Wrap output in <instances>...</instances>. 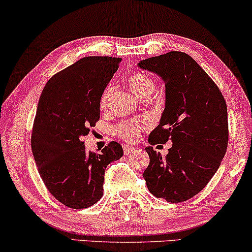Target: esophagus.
<instances>
[{
    "label": "esophagus",
    "instance_id": "esophagus-1",
    "mask_svg": "<svg viewBox=\"0 0 252 252\" xmlns=\"http://www.w3.org/2000/svg\"><path fill=\"white\" fill-rule=\"evenodd\" d=\"M123 149H124V154H125V155H129V154H132L133 151H135L136 148H135V147L127 146V144H124Z\"/></svg>",
    "mask_w": 252,
    "mask_h": 252
}]
</instances>
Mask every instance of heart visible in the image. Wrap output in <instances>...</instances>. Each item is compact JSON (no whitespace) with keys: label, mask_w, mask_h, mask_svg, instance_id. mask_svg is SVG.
<instances>
[{"label":"heart","mask_w":252,"mask_h":252,"mask_svg":"<svg viewBox=\"0 0 252 252\" xmlns=\"http://www.w3.org/2000/svg\"><path fill=\"white\" fill-rule=\"evenodd\" d=\"M127 85L132 93L139 98L143 96L150 95L154 92V82L148 75L140 73V72H134L127 79ZM113 92V86L108 85L103 89L101 96H99V106L101 109L108 108L110 97ZM148 127L146 120L140 118H134L127 122H124L116 128L117 134L126 141H135L139 139L140 132L144 130Z\"/></svg>","instance_id":"b5f03b06"}]
</instances>
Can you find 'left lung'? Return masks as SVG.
I'll use <instances>...</instances> for the list:
<instances>
[{
    "instance_id": "obj_1",
    "label": "left lung",
    "mask_w": 252,
    "mask_h": 252,
    "mask_svg": "<svg viewBox=\"0 0 252 252\" xmlns=\"http://www.w3.org/2000/svg\"><path fill=\"white\" fill-rule=\"evenodd\" d=\"M137 67L160 77L165 108L150 144L172 147L161 156L147 147L150 161L143 178L157 198L180 203L198 194L220 166L228 143L225 98L195 60L180 51L147 58Z\"/></svg>"
}]
</instances>
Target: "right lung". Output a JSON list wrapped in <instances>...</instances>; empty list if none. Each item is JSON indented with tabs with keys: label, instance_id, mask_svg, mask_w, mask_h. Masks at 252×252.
Instances as JSON below:
<instances>
[{
	"label": "right lung",
	"instance_id": "1",
	"mask_svg": "<svg viewBox=\"0 0 252 252\" xmlns=\"http://www.w3.org/2000/svg\"><path fill=\"white\" fill-rule=\"evenodd\" d=\"M120 62L81 58L51 77L40 96L31 140L34 160L50 194L71 209L102 198L105 168L124 155L115 141L99 154L87 153L82 141L99 119V96Z\"/></svg>",
	"mask_w": 252,
	"mask_h": 252
}]
</instances>
